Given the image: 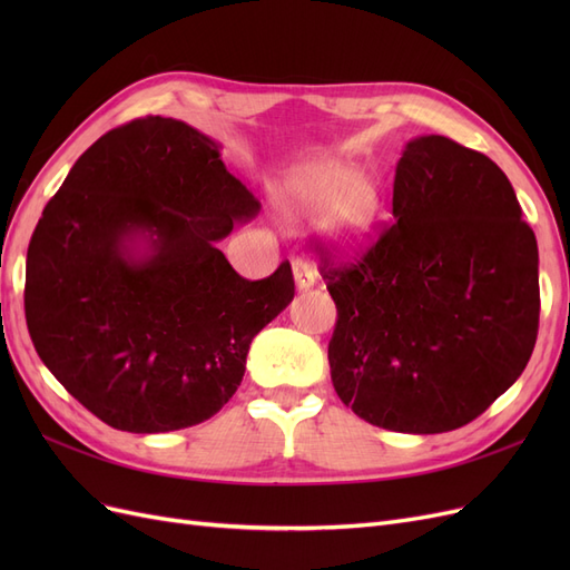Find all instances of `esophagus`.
I'll list each match as a JSON object with an SVG mask.
<instances>
[{
  "label": "esophagus",
  "mask_w": 570,
  "mask_h": 570,
  "mask_svg": "<svg viewBox=\"0 0 570 570\" xmlns=\"http://www.w3.org/2000/svg\"><path fill=\"white\" fill-rule=\"evenodd\" d=\"M292 275H295L297 289H312L316 285V271L312 268V264H306L304 258H295V262H292Z\"/></svg>",
  "instance_id": "esophagus-1"
}]
</instances>
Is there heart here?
Masks as SVG:
<instances>
[{"instance_id": "1", "label": "heart", "mask_w": 570, "mask_h": 570, "mask_svg": "<svg viewBox=\"0 0 570 570\" xmlns=\"http://www.w3.org/2000/svg\"><path fill=\"white\" fill-rule=\"evenodd\" d=\"M278 204L287 216H316L323 235L342 254H358L381 214V189L350 161H323L289 174Z\"/></svg>"}]
</instances>
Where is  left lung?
Listing matches in <instances>:
<instances>
[{
    "instance_id": "left-lung-1",
    "label": "left lung",
    "mask_w": 570,
    "mask_h": 570,
    "mask_svg": "<svg viewBox=\"0 0 570 570\" xmlns=\"http://www.w3.org/2000/svg\"><path fill=\"white\" fill-rule=\"evenodd\" d=\"M392 216L361 262L321 268L337 306L331 377L371 425L446 433L478 419L528 364L538 239L504 170L442 135L404 145Z\"/></svg>"
}]
</instances>
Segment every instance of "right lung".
<instances>
[{
	"instance_id": "obj_1",
	"label": "right lung",
	"mask_w": 570,
	"mask_h": 570,
	"mask_svg": "<svg viewBox=\"0 0 570 570\" xmlns=\"http://www.w3.org/2000/svg\"><path fill=\"white\" fill-rule=\"evenodd\" d=\"M256 209L220 145L185 120L147 116L99 137L28 247L42 364L116 430L212 419L243 383L252 340L295 297L289 264L252 283L216 247Z\"/></svg>"
}]
</instances>
